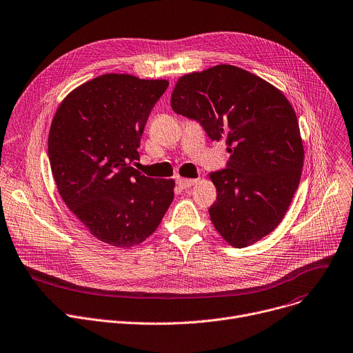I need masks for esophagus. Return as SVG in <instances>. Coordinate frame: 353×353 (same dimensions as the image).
Masks as SVG:
<instances>
[{"label": "esophagus", "instance_id": "34e87169", "mask_svg": "<svg viewBox=\"0 0 353 353\" xmlns=\"http://www.w3.org/2000/svg\"><path fill=\"white\" fill-rule=\"evenodd\" d=\"M177 184L181 187V188H188L191 185H194L197 183L196 179H184V177H177Z\"/></svg>", "mask_w": 353, "mask_h": 353}]
</instances>
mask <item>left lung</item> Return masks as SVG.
I'll list each match as a JSON object with an SVG mask.
<instances>
[{"instance_id": "1", "label": "left lung", "mask_w": 353, "mask_h": 353, "mask_svg": "<svg viewBox=\"0 0 353 353\" xmlns=\"http://www.w3.org/2000/svg\"><path fill=\"white\" fill-rule=\"evenodd\" d=\"M172 108L225 141L227 168L210 174L216 201L208 212L230 245L246 248L281 222L300 183L304 149L284 94L243 69L219 65L179 79Z\"/></svg>"}]
</instances>
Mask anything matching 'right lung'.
<instances>
[{
  "mask_svg": "<svg viewBox=\"0 0 353 353\" xmlns=\"http://www.w3.org/2000/svg\"><path fill=\"white\" fill-rule=\"evenodd\" d=\"M168 87V80L103 74L73 90L53 117L48 153L59 194L101 242L139 245L173 201V179L134 169L149 114Z\"/></svg>",
  "mask_w": 353,
  "mask_h": 353,
  "instance_id": "right-lung-1",
  "label": "right lung"
}]
</instances>
